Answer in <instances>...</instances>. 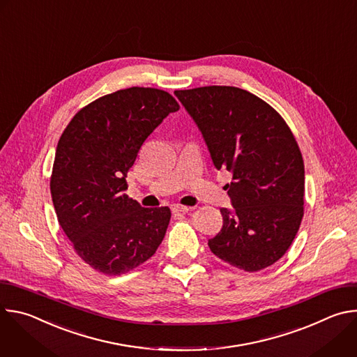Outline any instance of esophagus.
Returning <instances> with one entry per match:
<instances>
[{
    "mask_svg": "<svg viewBox=\"0 0 357 357\" xmlns=\"http://www.w3.org/2000/svg\"><path fill=\"white\" fill-rule=\"evenodd\" d=\"M192 208H188V206H182V205H174L172 206V212L174 213H188Z\"/></svg>",
    "mask_w": 357,
    "mask_h": 357,
    "instance_id": "34e87169",
    "label": "esophagus"
}]
</instances>
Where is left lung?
I'll return each instance as SVG.
<instances>
[{"label": "left lung", "mask_w": 357, "mask_h": 357, "mask_svg": "<svg viewBox=\"0 0 357 357\" xmlns=\"http://www.w3.org/2000/svg\"><path fill=\"white\" fill-rule=\"evenodd\" d=\"M205 138L213 164L233 174V211L220 209L215 256L254 273L278 261L303 216L305 169L285 120L268 103L233 86L175 90Z\"/></svg>", "instance_id": "left-lung-1"}]
</instances>
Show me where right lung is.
<instances>
[{
    "label": "right lung",
    "mask_w": 357,
    "mask_h": 357,
    "mask_svg": "<svg viewBox=\"0 0 357 357\" xmlns=\"http://www.w3.org/2000/svg\"><path fill=\"white\" fill-rule=\"evenodd\" d=\"M178 110L168 91L130 87L91 101L62 132L50 195L76 254L96 271L126 274L164 240L169 208H142L124 190L144 141Z\"/></svg>",
    "instance_id": "1"
}]
</instances>
